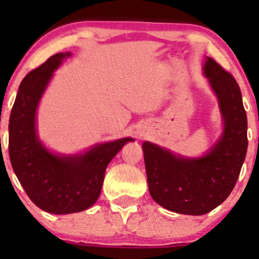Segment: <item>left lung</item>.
Wrapping results in <instances>:
<instances>
[{"mask_svg":"<svg viewBox=\"0 0 259 259\" xmlns=\"http://www.w3.org/2000/svg\"><path fill=\"white\" fill-rule=\"evenodd\" d=\"M203 74L218 99L224 127L202 157L189 158L145 141L142 144L150 195L171 212L202 215L233 191L247 152V117L241 91L231 74L206 58Z\"/></svg>","mask_w":259,"mask_h":259,"instance_id":"left-lung-1","label":"left lung"}]
</instances>
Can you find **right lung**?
Listing matches in <instances>:
<instances>
[{"label":"right lung","instance_id":"add662e5","mask_svg":"<svg viewBox=\"0 0 259 259\" xmlns=\"http://www.w3.org/2000/svg\"><path fill=\"white\" fill-rule=\"evenodd\" d=\"M70 53H57L20 82L10 117V158L18 180L38 208L53 214L88 209L97 201L109 162L126 142L124 138L97 144L84 153L51 152L38 140L36 111L53 72Z\"/></svg>","mask_w":259,"mask_h":259}]
</instances>
